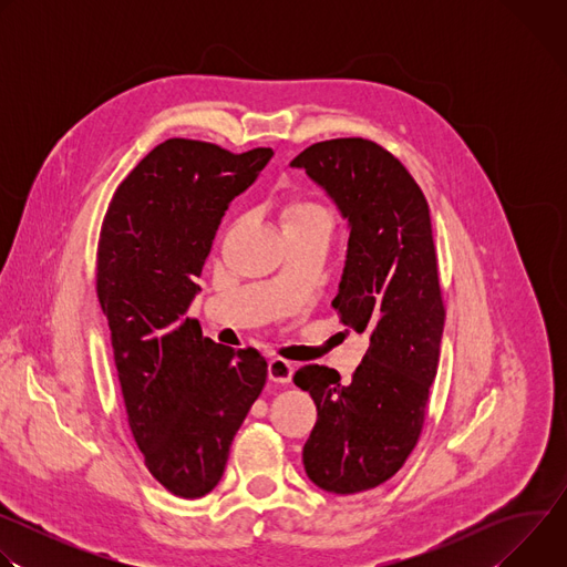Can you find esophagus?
<instances>
[{
  "label": "esophagus",
  "mask_w": 567,
  "mask_h": 567,
  "mask_svg": "<svg viewBox=\"0 0 567 567\" xmlns=\"http://www.w3.org/2000/svg\"><path fill=\"white\" fill-rule=\"evenodd\" d=\"M291 377H293V365L289 361H285V359H271L269 361V379L274 383L285 385V383L291 381Z\"/></svg>",
  "instance_id": "esophagus-1"
}]
</instances>
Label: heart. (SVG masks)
<instances>
[{
  "label": "heart",
  "instance_id": "b5f03b06",
  "mask_svg": "<svg viewBox=\"0 0 567 567\" xmlns=\"http://www.w3.org/2000/svg\"><path fill=\"white\" fill-rule=\"evenodd\" d=\"M282 219L285 224H293V221H305V219H326V221H332L328 208L313 202V199H307V197H296L291 199L285 210H282Z\"/></svg>",
  "mask_w": 567,
  "mask_h": 567
}]
</instances>
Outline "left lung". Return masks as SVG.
Segmentation results:
<instances>
[{
	"label": "left lung",
	"instance_id": "8db88e82",
	"mask_svg": "<svg viewBox=\"0 0 567 567\" xmlns=\"http://www.w3.org/2000/svg\"><path fill=\"white\" fill-rule=\"evenodd\" d=\"M291 166L305 168L350 221L332 307L346 332L370 337L350 383L328 365L293 374L318 411L302 464L320 489L359 494L403 466L426 422L446 318L429 202L406 166L368 138L313 143Z\"/></svg>",
	"mask_w": 567,
	"mask_h": 567
}]
</instances>
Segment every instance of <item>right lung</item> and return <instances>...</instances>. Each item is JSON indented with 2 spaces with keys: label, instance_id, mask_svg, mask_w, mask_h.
<instances>
[{
  "label": "right lung",
  "instance_id": "obj_1",
  "mask_svg": "<svg viewBox=\"0 0 567 567\" xmlns=\"http://www.w3.org/2000/svg\"><path fill=\"white\" fill-rule=\"evenodd\" d=\"M271 156L168 138L121 182L101 226L96 291L127 424L147 471L179 498L215 489L267 383L254 348L210 341L188 307L224 210Z\"/></svg>",
  "mask_w": 567,
  "mask_h": 567
}]
</instances>
